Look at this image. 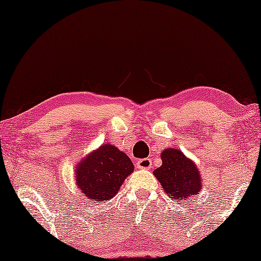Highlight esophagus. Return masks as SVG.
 Wrapping results in <instances>:
<instances>
[{"instance_id": "esophagus-1", "label": "esophagus", "mask_w": 261, "mask_h": 261, "mask_svg": "<svg viewBox=\"0 0 261 261\" xmlns=\"http://www.w3.org/2000/svg\"><path fill=\"white\" fill-rule=\"evenodd\" d=\"M151 160L149 159H142L139 160L138 163H136V168L138 169H142V170H148L151 168Z\"/></svg>"}]
</instances>
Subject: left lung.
Here are the masks:
<instances>
[{
    "label": "left lung",
    "instance_id": "obj_1",
    "mask_svg": "<svg viewBox=\"0 0 261 261\" xmlns=\"http://www.w3.org/2000/svg\"><path fill=\"white\" fill-rule=\"evenodd\" d=\"M162 165L153 171L170 199L179 203L201 190L202 182L196 165L178 149L161 153Z\"/></svg>",
    "mask_w": 261,
    "mask_h": 261
}]
</instances>
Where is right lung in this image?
I'll use <instances>...</instances> for the list:
<instances>
[{
	"mask_svg": "<svg viewBox=\"0 0 261 261\" xmlns=\"http://www.w3.org/2000/svg\"><path fill=\"white\" fill-rule=\"evenodd\" d=\"M134 165L125 152L104 144L85 157L76 169V185L88 201L110 200L118 193Z\"/></svg>",
	"mask_w": 261,
	"mask_h": 261,
	"instance_id": "obj_1",
	"label": "right lung"
}]
</instances>
